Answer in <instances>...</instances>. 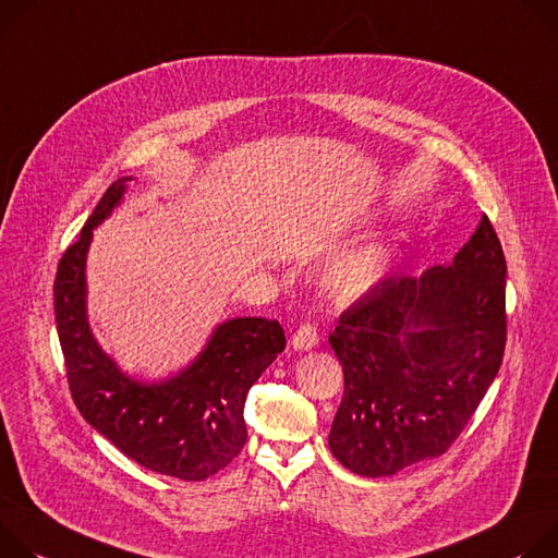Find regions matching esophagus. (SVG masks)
I'll return each instance as SVG.
<instances>
[{"instance_id":"obj_1","label":"esophagus","mask_w":558,"mask_h":558,"mask_svg":"<svg viewBox=\"0 0 558 558\" xmlns=\"http://www.w3.org/2000/svg\"><path fill=\"white\" fill-rule=\"evenodd\" d=\"M317 341H319L317 328H315L313 324H303V326H299V328L294 330V335H292V339H290V345H292L294 350L303 352V350L315 348Z\"/></svg>"}]
</instances>
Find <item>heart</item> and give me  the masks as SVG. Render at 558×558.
Returning <instances> with one entry per match:
<instances>
[{"label":"heart","instance_id":"1","mask_svg":"<svg viewBox=\"0 0 558 558\" xmlns=\"http://www.w3.org/2000/svg\"><path fill=\"white\" fill-rule=\"evenodd\" d=\"M392 270V247L384 239L361 243L326 270V288L339 301H356L381 286Z\"/></svg>","mask_w":558,"mask_h":558}]
</instances>
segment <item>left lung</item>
I'll return each instance as SVG.
<instances>
[{
  "instance_id": "1",
  "label": "left lung",
  "mask_w": 558,
  "mask_h": 558,
  "mask_svg": "<svg viewBox=\"0 0 558 558\" xmlns=\"http://www.w3.org/2000/svg\"><path fill=\"white\" fill-rule=\"evenodd\" d=\"M506 257L483 215L452 264L392 275L341 313L330 345L345 390L328 446L359 476H390L457 441L506 350Z\"/></svg>"
}]
</instances>
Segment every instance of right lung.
Returning a JSON list of instances; mask_svg holds the SVG:
<instances>
[{
	"label": "right lung",
	"mask_w": 558,
	"mask_h": 558,
	"mask_svg": "<svg viewBox=\"0 0 558 558\" xmlns=\"http://www.w3.org/2000/svg\"><path fill=\"white\" fill-rule=\"evenodd\" d=\"M133 177L104 193L54 277V322L73 401L117 450L140 465L204 481L245 446L247 390L286 348L279 322L239 317L215 328L199 356L174 377L144 384L121 373L99 348L86 315V255L93 230L121 204Z\"/></svg>",
	"instance_id": "1"
}]
</instances>
